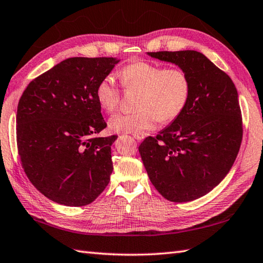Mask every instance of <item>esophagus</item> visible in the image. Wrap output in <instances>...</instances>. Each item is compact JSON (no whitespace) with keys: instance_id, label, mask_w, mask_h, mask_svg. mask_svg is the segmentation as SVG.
<instances>
[{"instance_id":"1","label":"esophagus","mask_w":263,"mask_h":263,"mask_svg":"<svg viewBox=\"0 0 263 263\" xmlns=\"http://www.w3.org/2000/svg\"><path fill=\"white\" fill-rule=\"evenodd\" d=\"M133 136L134 138L137 139V141H142V139H144L143 134H133Z\"/></svg>"}]
</instances>
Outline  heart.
Returning <instances> with one entry per match:
<instances>
[{
  "label": "heart",
  "mask_w": 263,
  "mask_h": 263,
  "mask_svg": "<svg viewBox=\"0 0 263 263\" xmlns=\"http://www.w3.org/2000/svg\"><path fill=\"white\" fill-rule=\"evenodd\" d=\"M126 90H137L133 114H117L109 120L115 133L142 134L153 129L156 120L170 122L183 111L190 96V81L182 69L163 68L156 64L138 61L119 71ZM96 99L102 110L112 112L118 107L120 92L111 75L103 78L96 87Z\"/></svg>",
  "instance_id": "heart-1"
}]
</instances>
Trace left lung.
I'll return each mask as SVG.
<instances>
[{"instance_id": "8db88e82", "label": "left lung", "mask_w": 263, "mask_h": 263, "mask_svg": "<svg viewBox=\"0 0 263 263\" xmlns=\"http://www.w3.org/2000/svg\"><path fill=\"white\" fill-rule=\"evenodd\" d=\"M147 55L182 69L190 81V96L170 125L139 145L142 161L151 182L165 199H198L226 177L240 149L243 129L236 87L199 51Z\"/></svg>"}]
</instances>
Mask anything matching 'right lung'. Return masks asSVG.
Here are the masks:
<instances>
[{
	"mask_svg": "<svg viewBox=\"0 0 263 263\" xmlns=\"http://www.w3.org/2000/svg\"><path fill=\"white\" fill-rule=\"evenodd\" d=\"M119 62L114 57L67 58L22 93L16 111L22 167L52 201L89 205L109 183L117 136H96L107 126L96 87Z\"/></svg>",
	"mask_w": 263,
	"mask_h": 263,
	"instance_id": "add662e5",
	"label": "right lung"
}]
</instances>
